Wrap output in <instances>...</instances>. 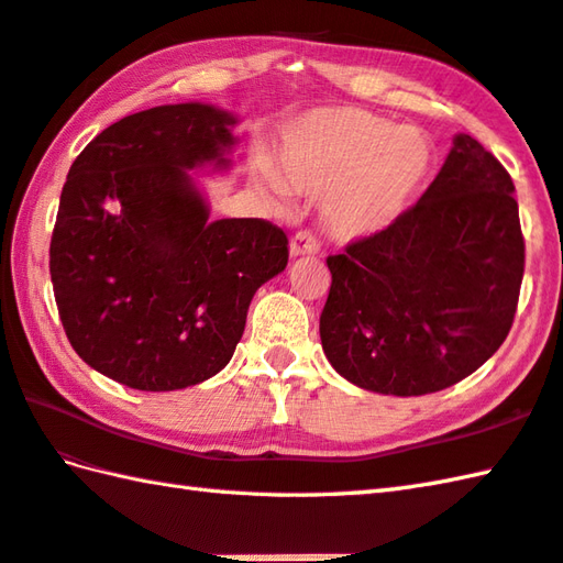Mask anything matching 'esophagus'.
<instances>
[{
  "label": "esophagus",
  "instance_id": "esophagus-1",
  "mask_svg": "<svg viewBox=\"0 0 563 563\" xmlns=\"http://www.w3.org/2000/svg\"><path fill=\"white\" fill-rule=\"evenodd\" d=\"M319 254V244L317 239L309 232H297L290 239V256L300 258V256H317Z\"/></svg>",
  "mask_w": 563,
  "mask_h": 563
}]
</instances>
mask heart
<instances>
[{"mask_svg":"<svg viewBox=\"0 0 563 563\" xmlns=\"http://www.w3.org/2000/svg\"><path fill=\"white\" fill-rule=\"evenodd\" d=\"M433 164V142L421 130L363 109H319L285 128L278 166L263 164L256 181L278 206H290V190L324 198L327 232L355 244L404 218Z\"/></svg>","mask_w":563,"mask_h":563,"instance_id":"obj_1","label":"heart"}]
</instances>
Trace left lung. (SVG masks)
I'll return each mask as SVG.
<instances>
[{"mask_svg": "<svg viewBox=\"0 0 563 563\" xmlns=\"http://www.w3.org/2000/svg\"><path fill=\"white\" fill-rule=\"evenodd\" d=\"M508 172L472 135L385 234L329 256L319 319L331 367L355 387L421 397L457 385L506 341L525 271Z\"/></svg>", "mask_w": 563, "mask_h": 563, "instance_id": "1", "label": "left lung"}]
</instances>
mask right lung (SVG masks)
Returning a JSON list of instances; mask_svg holds the SVG:
<instances>
[{"mask_svg": "<svg viewBox=\"0 0 563 563\" xmlns=\"http://www.w3.org/2000/svg\"><path fill=\"white\" fill-rule=\"evenodd\" d=\"M239 118L188 101L125 115L69 166L51 280L71 349L140 391L200 385L232 361L256 290L288 266L266 220H210L194 174L232 169Z\"/></svg>", "mask_w": 563, "mask_h": 563, "instance_id": "right-lung-1", "label": "right lung"}]
</instances>
